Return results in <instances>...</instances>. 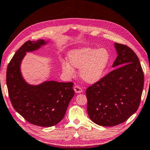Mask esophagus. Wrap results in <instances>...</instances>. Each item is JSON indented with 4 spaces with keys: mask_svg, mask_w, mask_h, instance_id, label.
Segmentation results:
<instances>
[{
    "mask_svg": "<svg viewBox=\"0 0 150 150\" xmlns=\"http://www.w3.org/2000/svg\"><path fill=\"white\" fill-rule=\"evenodd\" d=\"M74 92L76 93H77V94H79V93H81L83 92L82 88L79 87V86H75L74 87Z\"/></svg>",
    "mask_w": 150,
    "mask_h": 150,
    "instance_id": "34e87169",
    "label": "esophagus"
}]
</instances>
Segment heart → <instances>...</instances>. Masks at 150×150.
<instances>
[{
    "instance_id": "b5f03b06",
    "label": "heart",
    "mask_w": 150,
    "mask_h": 150,
    "mask_svg": "<svg viewBox=\"0 0 150 150\" xmlns=\"http://www.w3.org/2000/svg\"><path fill=\"white\" fill-rule=\"evenodd\" d=\"M69 62H63V71L69 76L74 74V69L79 68V74L85 82L93 84L102 78L110 62V53L105 48L81 47L68 52Z\"/></svg>"
}]
</instances>
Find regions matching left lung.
Here are the masks:
<instances>
[{
	"label": "left lung",
	"mask_w": 150,
	"mask_h": 150,
	"mask_svg": "<svg viewBox=\"0 0 150 150\" xmlns=\"http://www.w3.org/2000/svg\"><path fill=\"white\" fill-rule=\"evenodd\" d=\"M114 46L117 56L112 67L115 69L86 91L89 117L103 126L119 125L134 114L144 87V74L137 56L128 46L117 43Z\"/></svg>",
	"instance_id": "left-lung-1"
}]
</instances>
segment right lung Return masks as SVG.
<instances>
[{"label": "right lung", "mask_w": 150, "mask_h": 150, "mask_svg": "<svg viewBox=\"0 0 150 150\" xmlns=\"http://www.w3.org/2000/svg\"><path fill=\"white\" fill-rule=\"evenodd\" d=\"M48 43L44 39L26 42L15 52L6 72V84L13 108L29 122L44 127L54 126L62 120L74 96L72 82L46 80L33 85L23 78L21 64L26 53L37 51Z\"/></svg>", "instance_id": "add662e5"}]
</instances>
